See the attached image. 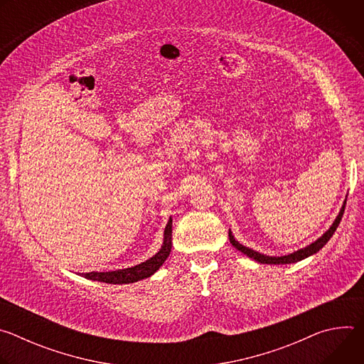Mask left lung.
<instances>
[{
  "instance_id": "obj_1",
  "label": "left lung",
  "mask_w": 364,
  "mask_h": 364,
  "mask_svg": "<svg viewBox=\"0 0 364 364\" xmlns=\"http://www.w3.org/2000/svg\"><path fill=\"white\" fill-rule=\"evenodd\" d=\"M344 209H346V203H344V205L341 207V210H340V213H338L336 222L333 223V226H331L318 240H316L314 243H311L309 246H306V247H304V249H299V250H296V252H294V253H289V255H287V256L272 257V256H265V255L257 253V252H255V250H252V249H249V247L240 245L239 242H236L230 232H229V240H230V243H232L237 250H240L242 253L247 255L249 257L255 259V261L261 262V264H274V265H279V264H294V262L302 261V259H305V257H308V256H311V255L317 253V252L331 239V236L334 235V232L337 230V228H338V225H340V222H341V218H343V215H344Z\"/></svg>"
}]
</instances>
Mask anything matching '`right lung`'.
<instances>
[{"label": "right lung", "mask_w": 364, "mask_h": 364, "mask_svg": "<svg viewBox=\"0 0 364 364\" xmlns=\"http://www.w3.org/2000/svg\"><path fill=\"white\" fill-rule=\"evenodd\" d=\"M171 228H173V220L170 219L166 226L163 247L160 249V252L157 255L149 257L148 261H145L136 267L127 268V269H118V271H111V272H89V274H82V275L87 279L107 282V284H129V282H136V281L151 277L164 264V261L171 252V245H173V229Z\"/></svg>", "instance_id": "add662e5"}]
</instances>
